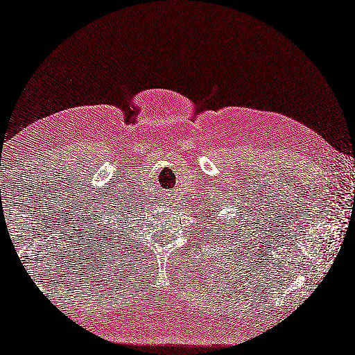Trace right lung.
Masks as SVG:
<instances>
[{"instance_id": "add662e5", "label": "right lung", "mask_w": 355, "mask_h": 355, "mask_svg": "<svg viewBox=\"0 0 355 355\" xmlns=\"http://www.w3.org/2000/svg\"><path fill=\"white\" fill-rule=\"evenodd\" d=\"M128 212H129V207H128ZM117 215H125V217H126V211H119Z\"/></svg>"}]
</instances>
